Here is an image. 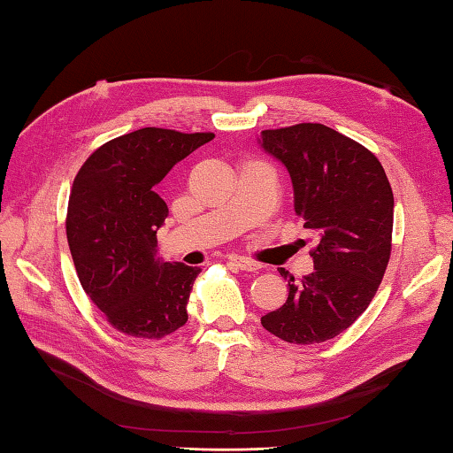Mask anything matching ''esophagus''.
<instances>
[{
    "label": "esophagus",
    "instance_id": "obj_1",
    "mask_svg": "<svg viewBox=\"0 0 453 453\" xmlns=\"http://www.w3.org/2000/svg\"><path fill=\"white\" fill-rule=\"evenodd\" d=\"M229 263L237 266L239 271H247V273H255V271H258V268H261V265H258V263L249 261V258H243V257H229Z\"/></svg>",
    "mask_w": 453,
    "mask_h": 453
}]
</instances>
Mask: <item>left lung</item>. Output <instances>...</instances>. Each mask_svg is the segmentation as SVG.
I'll return each mask as SVG.
<instances>
[{
  "label": "left lung",
  "mask_w": 453,
  "mask_h": 453,
  "mask_svg": "<svg viewBox=\"0 0 453 453\" xmlns=\"http://www.w3.org/2000/svg\"><path fill=\"white\" fill-rule=\"evenodd\" d=\"M258 142L290 173L296 214L319 239L311 251L315 268L302 284L280 268L288 300L261 323L286 342H325L358 319L386 274L391 185L370 150L325 124L263 130Z\"/></svg>",
  "instance_id": "obj_1"
}]
</instances>
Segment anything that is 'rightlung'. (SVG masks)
I'll return each instance as SVG.
<instances>
[{
  "instance_id": "1",
  "label": "right lung",
  "mask_w": 453,
  "mask_h": 453,
  "mask_svg": "<svg viewBox=\"0 0 453 453\" xmlns=\"http://www.w3.org/2000/svg\"><path fill=\"white\" fill-rule=\"evenodd\" d=\"M211 138V132L140 128L103 143L75 175L67 245L85 294L124 334L159 341L188 319L200 268L156 257V234L169 214L156 187Z\"/></svg>"
}]
</instances>
